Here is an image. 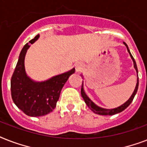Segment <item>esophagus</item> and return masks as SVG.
Here are the masks:
<instances>
[{"instance_id":"34e87169","label":"esophagus","mask_w":147,"mask_h":147,"mask_svg":"<svg viewBox=\"0 0 147 147\" xmlns=\"http://www.w3.org/2000/svg\"><path fill=\"white\" fill-rule=\"evenodd\" d=\"M83 67H84V65H83L82 63H81V62H78V63H77L76 65V71H80L81 70L83 69Z\"/></svg>"}]
</instances>
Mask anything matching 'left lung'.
I'll return each mask as SVG.
<instances>
[{
    "label": "left lung",
    "mask_w": 147,
    "mask_h": 147,
    "mask_svg": "<svg viewBox=\"0 0 147 147\" xmlns=\"http://www.w3.org/2000/svg\"><path fill=\"white\" fill-rule=\"evenodd\" d=\"M124 45L126 46L127 47V49L128 53L130 54V57L132 59L133 62H134V69H136V71H137V73L138 74V70H137V64H136V62H135L134 59V57L132 56L131 55V53L130 52V49L128 48L127 45L126 44L125 42H123ZM138 76V75H137ZM138 85H139V78H137V85H136V87H135V89L133 92L132 95L130 96V98L128 99L127 101H126L124 104H123L121 106H119L117 107H115V108H113V109H106V108H102V107H99L98 105H96L94 104L93 101H92L91 99H90L88 95L85 94V91H84V85H83V82H82V89H81V94H82V97L83 98L84 100H85V104L88 105V107H89L90 109L92 110V111L95 113L97 114H100V115H114V114H118L120 112L123 111V110H125L127 107L130 105V103L132 102L133 99L134 98V96L136 95L137 94V89H138Z\"/></svg>",
    "instance_id": "1"
}]
</instances>
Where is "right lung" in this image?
I'll use <instances>...</instances> for the list:
<instances>
[{
  "label": "right lung",
  "instance_id": "add662e5",
  "mask_svg": "<svg viewBox=\"0 0 147 147\" xmlns=\"http://www.w3.org/2000/svg\"><path fill=\"white\" fill-rule=\"evenodd\" d=\"M39 37L40 34L30 42L33 44ZM30 47V44L26 43L20 53L10 82L11 96L17 107L26 115L44 116L55 107L62 88L69 76L75 72V68L67 72L53 76L48 80L36 82L26 75L24 65L25 55Z\"/></svg>",
  "mask_w": 147,
  "mask_h": 147
}]
</instances>
